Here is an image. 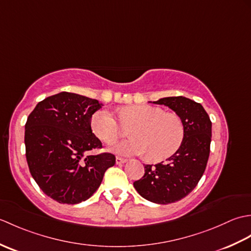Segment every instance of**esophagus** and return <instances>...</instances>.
<instances>
[{
    "label": "esophagus",
    "instance_id": "1",
    "mask_svg": "<svg viewBox=\"0 0 251 251\" xmlns=\"http://www.w3.org/2000/svg\"><path fill=\"white\" fill-rule=\"evenodd\" d=\"M115 161H116V164H117V165H121V164H124V163H126V162H127V159H126V158H122V157H119V156H117V157L115 158Z\"/></svg>",
    "mask_w": 251,
    "mask_h": 251
}]
</instances>
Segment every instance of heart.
Instances as JSON below:
<instances>
[{
  "label": "heart",
  "mask_w": 251,
  "mask_h": 251,
  "mask_svg": "<svg viewBox=\"0 0 251 251\" xmlns=\"http://www.w3.org/2000/svg\"><path fill=\"white\" fill-rule=\"evenodd\" d=\"M120 121L106 109L96 112L90 121L95 136L106 145L123 136V127L129 128L132 139L120 143L113 151L122 155H143L152 162H162L179 150L184 139V126L175 113H165L159 108L134 104L120 110Z\"/></svg>",
  "instance_id": "b5f03b06"
}]
</instances>
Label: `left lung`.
<instances>
[{"label":"left lung","instance_id":"left-lung-1","mask_svg":"<svg viewBox=\"0 0 251 251\" xmlns=\"http://www.w3.org/2000/svg\"><path fill=\"white\" fill-rule=\"evenodd\" d=\"M153 103L175 111L184 126V139L179 150L165 163L145 165L143 177L134 182L143 199L165 205L182 200L201 180L209 157L211 121L201 103L182 96L162 98Z\"/></svg>","mask_w":251,"mask_h":251}]
</instances>
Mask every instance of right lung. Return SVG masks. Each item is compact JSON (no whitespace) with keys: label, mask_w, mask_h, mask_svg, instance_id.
Segmentation results:
<instances>
[{"label":"right lung","mask_w":251,"mask_h":251,"mask_svg":"<svg viewBox=\"0 0 251 251\" xmlns=\"http://www.w3.org/2000/svg\"><path fill=\"white\" fill-rule=\"evenodd\" d=\"M101 106L96 99L62 92L37 103L26 120L25 157L31 176L60 204L88 200L105 170L114 166L113 154H87L102 148L90 127L93 114Z\"/></svg>","instance_id":"obj_1"}]
</instances>
